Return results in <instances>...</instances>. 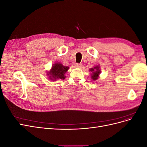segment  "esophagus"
<instances>
[{
	"mask_svg": "<svg viewBox=\"0 0 147 147\" xmlns=\"http://www.w3.org/2000/svg\"><path fill=\"white\" fill-rule=\"evenodd\" d=\"M75 66H76V67L80 68L81 67H82V64H75Z\"/></svg>",
	"mask_w": 147,
	"mask_h": 147,
	"instance_id": "esophagus-1",
	"label": "esophagus"
}]
</instances>
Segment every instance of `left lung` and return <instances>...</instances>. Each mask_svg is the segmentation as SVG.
I'll use <instances>...</instances> for the list:
<instances>
[{
    "label": "left lung",
    "mask_w": 147,
    "mask_h": 147,
    "mask_svg": "<svg viewBox=\"0 0 147 147\" xmlns=\"http://www.w3.org/2000/svg\"><path fill=\"white\" fill-rule=\"evenodd\" d=\"M90 71L91 72V78L92 80H97L99 77V75L101 73V70L100 68V65H96L90 69Z\"/></svg>",
    "instance_id": "left-lung-1"
}]
</instances>
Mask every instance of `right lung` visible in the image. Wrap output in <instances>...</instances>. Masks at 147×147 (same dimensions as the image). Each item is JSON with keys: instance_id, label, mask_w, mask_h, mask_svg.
I'll return each instance as SVG.
<instances>
[{"instance_id": "obj_1", "label": "right lung", "mask_w": 147, "mask_h": 147, "mask_svg": "<svg viewBox=\"0 0 147 147\" xmlns=\"http://www.w3.org/2000/svg\"><path fill=\"white\" fill-rule=\"evenodd\" d=\"M69 67L67 66H64L63 64L57 63L53 64L51 69L47 72L48 78L51 81H56L59 79H65V74L67 72Z\"/></svg>"}]
</instances>
